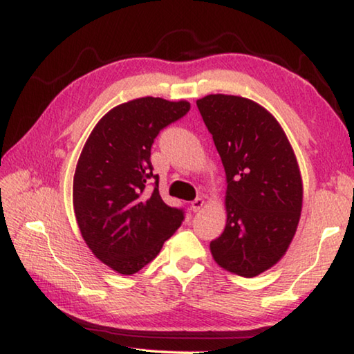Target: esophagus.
I'll list each match as a JSON object with an SVG mask.
<instances>
[{
	"label": "esophagus",
	"mask_w": 354,
	"mask_h": 354,
	"mask_svg": "<svg viewBox=\"0 0 354 354\" xmlns=\"http://www.w3.org/2000/svg\"><path fill=\"white\" fill-rule=\"evenodd\" d=\"M203 206H205V200H203V198H196V200L190 203V209L194 212H198Z\"/></svg>",
	"instance_id": "obj_1"
}]
</instances>
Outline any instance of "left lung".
I'll use <instances>...</instances> for the list:
<instances>
[{
	"mask_svg": "<svg viewBox=\"0 0 354 354\" xmlns=\"http://www.w3.org/2000/svg\"><path fill=\"white\" fill-rule=\"evenodd\" d=\"M225 167L226 226L211 242L223 270L254 278L278 263L295 236L303 179L289 139L266 107L237 95L196 100Z\"/></svg>",
	"mask_w": 354,
	"mask_h": 354,
	"instance_id": "8db88e82",
	"label": "left lung"
}]
</instances>
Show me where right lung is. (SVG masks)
Wrapping results in <instances>:
<instances>
[{
  "mask_svg": "<svg viewBox=\"0 0 354 354\" xmlns=\"http://www.w3.org/2000/svg\"><path fill=\"white\" fill-rule=\"evenodd\" d=\"M189 109L185 100H131L104 113L84 143L73 176L76 223L95 257L120 274L151 262L181 226L184 214L160 198L149 156L159 131Z\"/></svg>",
  "mask_w": 354,
  "mask_h": 354,
  "instance_id": "add662e5",
  "label": "right lung"
}]
</instances>
